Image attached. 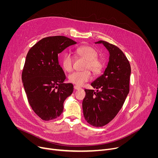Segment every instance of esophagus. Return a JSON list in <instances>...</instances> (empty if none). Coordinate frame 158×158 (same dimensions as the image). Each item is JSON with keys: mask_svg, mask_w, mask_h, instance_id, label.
Returning a JSON list of instances; mask_svg holds the SVG:
<instances>
[{"mask_svg": "<svg viewBox=\"0 0 158 158\" xmlns=\"http://www.w3.org/2000/svg\"><path fill=\"white\" fill-rule=\"evenodd\" d=\"M73 88H74V89H81V87H79V86H77V85H75Z\"/></svg>", "mask_w": 158, "mask_h": 158, "instance_id": "obj_1", "label": "esophagus"}]
</instances>
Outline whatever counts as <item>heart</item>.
<instances>
[{
    "instance_id": "heart-1",
    "label": "heart",
    "mask_w": 158,
    "mask_h": 158,
    "mask_svg": "<svg viewBox=\"0 0 158 158\" xmlns=\"http://www.w3.org/2000/svg\"><path fill=\"white\" fill-rule=\"evenodd\" d=\"M75 54L86 60L85 69H89L94 74H98L103 67V62L97 58L98 52L91 46H81L75 49ZM62 66L66 72H70L73 66V58L69 54H66L62 60ZM91 79V73L89 70L83 72H74L69 76L70 82L77 86H82Z\"/></svg>"
}]
</instances>
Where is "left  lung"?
Wrapping results in <instances>:
<instances>
[{"label":"left lung","instance_id":"left-lung-1","mask_svg":"<svg viewBox=\"0 0 158 158\" xmlns=\"http://www.w3.org/2000/svg\"><path fill=\"white\" fill-rule=\"evenodd\" d=\"M108 51L109 61L104 73L91 83L96 88L85 89L82 101L85 120L95 127H102L111 122L119 112L129 92L131 66L121 50L107 41L100 40Z\"/></svg>","mask_w":158,"mask_h":158}]
</instances>
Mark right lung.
Listing matches in <instances>:
<instances>
[{
    "label": "right lung",
    "instance_id": "right-lung-1",
    "mask_svg": "<svg viewBox=\"0 0 158 158\" xmlns=\"http://www.w3.org/2000/svg\"><path fill=\"white\" fill-rule=\"evenodd\" d=\"M63 36L44 38L29 51L22 80L32 110L44 120L60 117L63 103L73 91L72 83H64L65 74L58 61V54L76 44Z\"/></svg>",
    "mask_w": 158,
    "mask_h": 158
}]
</instances>
